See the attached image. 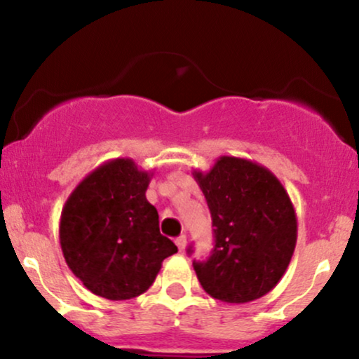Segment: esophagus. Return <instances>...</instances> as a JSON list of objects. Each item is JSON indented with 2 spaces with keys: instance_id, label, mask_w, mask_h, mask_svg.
<instances>
[{
  "instance_id": "esophagus-1",
  "label": "esophagus",
  "mask_w": 359,
  "mask_h": 359,
  "mask_svg": "<svg viewBox=\"0 0 359 359\" xmlns=\"http://www.w3.org/2000/svg\"><path fill=\"white\" fill-rule=\"evenodd\" d=\"M175 245L179 246L180 251H184L185 246H187V236H185V234H180V236L175 240Z\"/></svg>"
}]
</instances>
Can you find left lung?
Returning <instances> with one entry per match:
<instances>
[{
	"instance_id": "obj_1",
	"label": "left lung",
	"mask_w": 359,
	"mask_h": 359,
	"mask_svg": "<svg viewBox=\"0 0 359 359\" xmlns=\"http://www.w3.org/2000/svg\"><path fill=\"white\" fill-rule=\"evenodd\" d=\"M194 179L214 226L211 257L194 262L201 285L228 304L263 297L283 277L297 243V216L285 187L269 168L228 155L205 174L194 170Z\"/></svg>"
}]
</instances>
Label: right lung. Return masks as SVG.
Returning <instances> with one entry per match:
<instances>
[{
    "instance_id": "right-lung-1",
    "label": "right lung",
    "mask_w": 359,
    "mask_h": 359,
    "mask_svg": "<svg viewBox=\"0 0 359 359\" xmlns=\"http://www.w3.org/2000/svg\"><path fill=\"white\" fill-rule=\"evenodd\" d=\"M151 177L131 158L109 160L86 175L62 208L65 263L100 297H138L155 282L163 259L177 253L147 201Z\"/></svg>"
}]
</instances>
